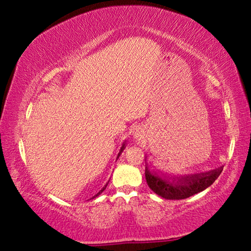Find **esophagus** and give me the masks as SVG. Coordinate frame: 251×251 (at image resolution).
I'll use <instances>...</instances> for the list:
<instances>
[{
  "instance_id": "1",
  "label": "esophagus",
  "mask_w": 251,
  "mask_h": 251,
  "mask_svg": "<svg viewBox=\"0 0 251 251\" xmlns=\"http://www.w3.org/2000/svg\"><path fill=\"white\" fill-rule=\"evenodd\" d=\"M133 136L136 141H142V139L144 138V130L142 127L136 126L133 130Z\"/></svg>"
}]
</instances>
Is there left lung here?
Returning <instances> with one entry per match:
<instances>
[{"label": "left lung", "instance_id": "8db88e82", "mask_svg": "<svg viewBox=\"0 0 251 251\" xmlns=\"http://www.w3.org/2000/svg\"><path fill=\"white\" fill-rule=\"evenodd\" d=\"M223 172V167L212 172L203 174H195L179 178H173L172 181L165 177L159 176L157 173H152L146 167L145 177L150 188L158 196L165 199H185L194 196L205 190L219 177Z\"/></svg>", "mask_w": 251, "mask_h": 251}]
</instances>
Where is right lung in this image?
Masks as SVG:
<instances>
[{
    "instance_id": "1",
    "label": "right lung",
    "mask_w": 251,
    "mask_h": 251,
    "mask_svg": "<svg viewBox=\"0 0 251 251\" xmlns=\"http://www.w3.org/2000/svg\"><path fill=\"white\" fill-rule=\"evenodd\" d=\"M124 145H125V144H124ZM124 145H123V147H122V150H121V152L123 151V150H124ZM121 152H120V154H121ZM120 154H118V156H120ZM106 186H107V184H106L104 187H103V188H101L100 190V192L99 193H97L96 195H95V196L94 197H96V196H99V195L100 194V193H103L104 192V190H105V188H106ZM94 197H93V198H94Z\"/></svg>"
}]
</instances>
